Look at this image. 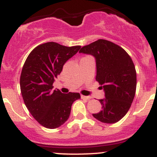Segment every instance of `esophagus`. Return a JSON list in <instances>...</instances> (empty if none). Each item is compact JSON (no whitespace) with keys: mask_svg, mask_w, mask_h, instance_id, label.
Wrapping results in <instances>:
<instances>
[{"mask_svg":"<svg viewBox=\"0 0 157 157\" xmlns=\"http://www.w3.org/2000/svg\"><path fill=\"white\" fill-rule=\"evenodd\" d=\"M81 98H82V99L89 100V99H91V97H90V96H84V95H81Z\"/></svg>","mask_w":157,"mask_h":157,"instance_id":"obj_1","label":"esophagus"}]
</instances>
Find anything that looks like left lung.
Returning a JSON list of instances; mask_svg holds the SVG:
<instances>
[{
	"mask_svg": "<svg viewBox=\"0 0 157 157\" xmlns=\"http://www.w3.org/2000/svg\"><path fill=\"white\" fill-rule=\"evenodd\" d=\"M79 53L94 56L95 79L104 91L105 98L99 100L102 109L92 115L103 123H116L127 114L135 97L136 72L132 59L123 48L104 39L83 46Z\"/></svg>",
	"mask_w": 157,
	"mask_h": 157,
	"instance_id": "1",
	"label": "left lung"
}]
</instances>
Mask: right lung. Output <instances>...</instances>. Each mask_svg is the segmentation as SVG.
I'll use <instances>...</instances> for the list:
<instances>
[{"label":"right lung","instance_id":"obj_1","mask_svg":"<svg viewBox=\"0 0 157 157\" xmlns=\"http://www.w3.org/2000/svg\"><path fill=\"white\" fill-rule=\"evenodd\" d=\"M80 46L66 47L51 42L34 48L27 56L20 77L24 102L30 114L49 129L57 128L69 118L72 104L80 99L76 92L52 90L54 79L63 65L78 52Z\"/></svg>","mask_w":157,"mask_h":157}]
</instances>
